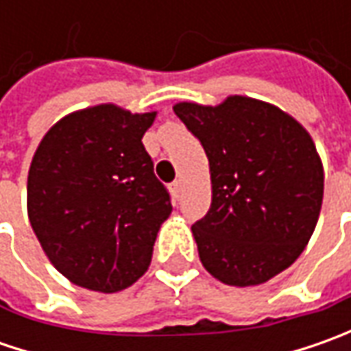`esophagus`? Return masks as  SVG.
<instances>
[{
  "label": "esophagus",
  "mask_w": 351,
  "mask_h": 351,
  "mask_svg": "<svg viewBox=\"0 0 351 351\" xmlns=\"http://www.w3.org/2000/svg\"><path fill=\"white\" fill-rule=\"evenodd\" d=\"M169 191H171V195L176 197V199H180L182 197V191H183V185H182V180H176V182L169 185Z\"/></svg>",
  "instance_id": "1"
}]
</instances>
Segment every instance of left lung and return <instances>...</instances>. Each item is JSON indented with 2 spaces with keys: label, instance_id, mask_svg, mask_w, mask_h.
<instances>
[{
  "label": "left lung",
  "instance_id": "obj_1",
  "mask_svg": "<svg viewBox=\"0 0 351 351\" xmlns=\"http://www.w3.org/2000/svg\"><path fill=\"white\" fill-rule=\"evenodd\" d=\"M209 158L210 209L191 226L199 260L226 285H262L308 244L324 169L308 130L271 103L228 95L173 105Z\"/></svg>",
  "mask_w": 351,
  "mask_h": 351
}]
</instances>
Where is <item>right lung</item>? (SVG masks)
Returning <instances> with one entry per match:
<instances>
[{
  "label": "right lung",
  "mask_w": 351,
  "mask_h": 351,
  "mask_svg": "<svg viewBox=\"0 0 351 351\" xmlns=\"http://www.w3.org/2000/svg\"><path fill=\"white\" fill-rule=\"evenodd\" d=\"M156 111L101 103L62 117L36 146L27 213L50 263L74 285L117 293L144 276L171 215L142 136Z\"/></svg>",
  "instance_id": "add662e5"
}]
</instances>
